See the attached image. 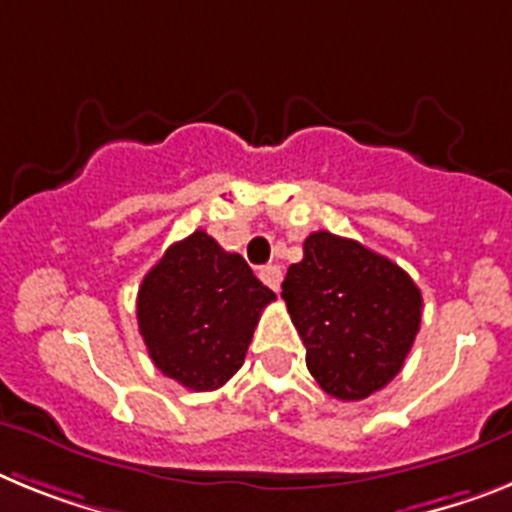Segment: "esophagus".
<instances>
[{
  "label": "esophagus",
  "instance_id": "1",
  "mask_svg": "<svg viewBox=\"0 0 512 512\" xmlns=\"http://www.w3.org/2000/svg\"><path fill=\"white\" fill-rule=\"evenodd\" d=\"M260 281L278 293L281 291V283H283V270L278 268V265H268V268L260 270Z\"/></svg>",
  "mask_w": 512,
  "mask_h": 512
}]
</instances>
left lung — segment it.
<instances>
[{
  "mask_svg": "<svg viewBox=\"0 0 512 512\" xmlns=\"http://www.w3.org/2000/svg\"><path fill=\"white\" fill-rule=\"evenodd\" d=\"M283 301L306 348V368L330 397L358 402L404 366L422 296L397 262L355 239L314 231L291 265Z\"/></svg>",
  "mask_w": 512,
  "mask_h": 512,
  "instance_id": "left-lung-1",
  "label": "left lung"
}]
</instances>
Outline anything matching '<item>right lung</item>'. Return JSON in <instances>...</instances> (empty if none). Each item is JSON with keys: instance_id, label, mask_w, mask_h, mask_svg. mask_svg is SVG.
Masks as SVG:
<instances>
[{"instance_id": "add662e5", "label": "right lung", "mask_w": 512, "mask_h": 512, "mask_svg": "<svg viewBox=\"0 0 512 512\" xmlns=\"http://www.w3.org/2000/svg\"><path fill=\"white\" fill-rule=\"evenodd\" d=\"M275 293L237 252L198 229L144 275L139 332L154 366L193 391L224 386L242 368L262 309Z\"/></svg>"}]
</instances>
